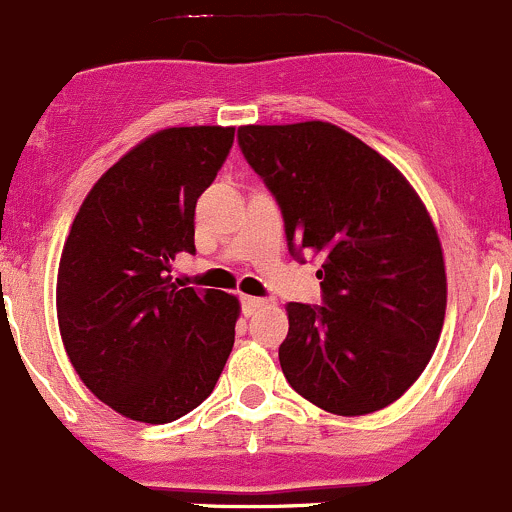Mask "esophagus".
<instances>
[{"label": "esophagus", "instance_id": "1", "mask_svg": "<svg viewBox=\"0 0 512 512\" xmlns=\"http://www.w3.org/2000/svg\"><path fill=\"white\" fill-rule=\"evenodd\" d=\"M241 306H244V313H246V316H251V313H254L256 308H261V306H263V298L241 296Z\"/></svg>", "mask_w": 512, "mask_h": 512}]
</instances>
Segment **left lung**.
I'll list each match as a JSON object with an SVG mask.
<instances>
[{
    "instance_id": "1",
    "label": "left lung",
    "mask_w": 512,
    "mask_h": 512,
    "mask_svg": "<svg viewBox=\"0 0 512 512\" xmlns=\"http://www.w3.org/2000/svg\"><path fill=\"white\" fill-rule=\"evenodd\" d=\"M239 144L281 206L291 254L323 256V306H286L283 376L336 416L391 406L426 371L448 303L426 204L386 156L328 121L239 126Z\"/></svg>"
}]
</instances>
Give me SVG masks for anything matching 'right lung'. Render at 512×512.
Here are the masks:
<instances>
[{
  "label": "right lung",
  "instance_id": "1",
  "mask_svg": "<svg viewBox=\"0 0 512 512\" xmlns=\"http://www.w3.org/2000/svg\"><path fill=\"white\" fill-rule=\"evenodd\" d=\"M234 144V126H171L131 146L91 186L57 273L62 343L84 386L139 423H171L214 391L241 303L176 288L194 254L196 201Z\"/></svg>",
  "mask_w": 512,
  "mask_h": 512
}]
</instances>
